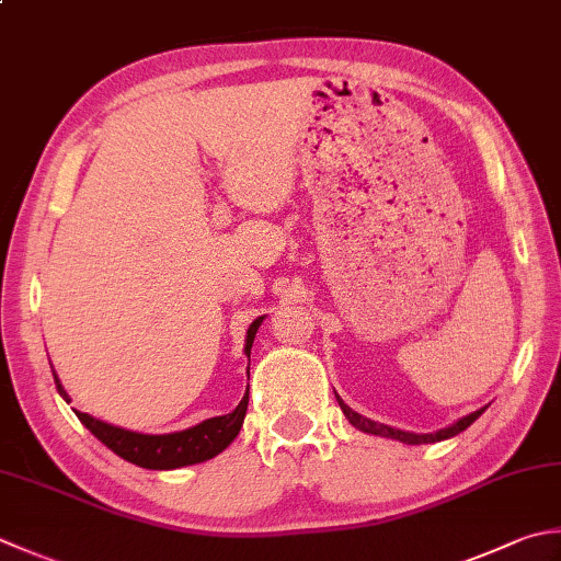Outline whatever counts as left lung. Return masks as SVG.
<instances>
[{"label": "left lung", "instance_id": "1", "mask_svg": "<svg viewBox=\"0 0 561 561\" xmlns=\"http://www.w3.org/2000/svg\"><path fill=\"white\" fill-rule=\"evenodd\" d=\"M335 399H337V403H340V409H343L345 419H347L350 423H353V425L357 427V431L369 433V435H379V437H391V440H399V443H403V445H433V443L449 440V437H455V435H459L462 431H467V427H469L471 423H474L481 413L486 411V405H484V409L469 413V415H465V419L455 421L453 425L440 427V431H433V433H411V431H399V427L383 425V423H377V421H369V419H365V415H359L357 411L350 409V405H347L343 399H340L337 393H335Z\"/></svg>", "mask_w": 561, "mask_h": 561}]
</instances>
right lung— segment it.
Masks as SVG:
<instances>
[{"label":"right lung","instance_id":"add662e5","mask_svg":"<svg viewBox=\"0 0 561 561\" xmlns=\"http://www.w3.org/2000/svg\"><path fill=\"white\" fill-rule=\"evenodd\" d=\"M262 321H265V318L260 316L248 328L245 350H243L248 357H250L252 340H255ZM248 377H250V367H248ZM53 379L60 397L70 403L72 399L68 397V391H65V387L60 383V377L55 375V369H53ZM245 411H248V391L243 401L236 405V411L196 423L192 427H186V431L164 433V435H146V433L126 431V427L99 421L90 413H82V411H75V413L87 431H90L96 440H102L121 459H126V462L142 469L164 471V469L199 465V462H206V459H214L216 455H221L224 449L236 440L240 427H243Z\"/></svg>","mask_w":561,"mask_h":561}]
</instances>
